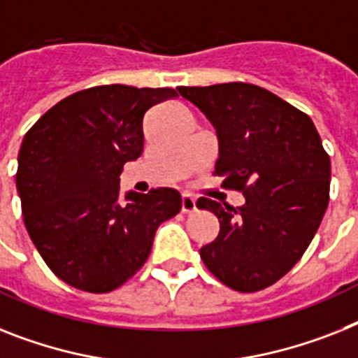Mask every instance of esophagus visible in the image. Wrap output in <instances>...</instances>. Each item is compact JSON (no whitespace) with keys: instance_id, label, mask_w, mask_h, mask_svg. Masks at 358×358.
Returning a JSON list of instances; mask_svg holds the SVG:
<instances>
[{"instance_id":"1","label":"esophagus","mask_w":358,"mask_h":358,"mask_svg":"<svg viewBox=\"0 0 358 358\" xmlns=\"http://www.w3.org/2000/svg\"><path fill=\"white\" fill-rule=\"evenodd\" d=\"M181 210L185 214H190V212L196 210V199L190 196V194H182L181 197Z\"/></svg>"}]
</instances>
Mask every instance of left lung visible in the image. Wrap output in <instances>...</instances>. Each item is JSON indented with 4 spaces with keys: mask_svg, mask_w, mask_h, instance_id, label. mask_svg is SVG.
I'll use <instances>...</instances> for the list:
<instances>
[{
    "mask_svg": "<svg viewBox=\"0 0 358 358\" xmlns=\"http://www.w3.org/2000/svg\"><path fill=\"white\" fill-rule=\"evenodd\" d=\"M220 138L214 176L245 196L243 206L201 197L220 234L199 250L227 287L256 292L291 271L317 234L329 203L331 161L303 111L245 82L179 87Z\"/></svg>",
    "mask_w": 358,
    "mask_h": 358,
    "instance_id": "1",
    "label": "left lung"
}]
</instances>
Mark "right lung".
<instances>
[{
    "label": "right lung",
    "instance_id": "add662e5",
    "mask_svg": "<svg viewBox=\"0 0 358 358\" xmlns=\"http://www.w3.org/2000/svg\"><path fill=\"white\" fill-rule=\"evenodd\" d=\"M173 96L172 87L94 85L60 100L25 133L16 172L23 223L71 287H120L148 259L159 225L181 210L173 188L119 201L124 164L143 153L144 115Z\"/></svg>",
    "mask_w": 358,
    "mask_h": 358
}]
</instances>
